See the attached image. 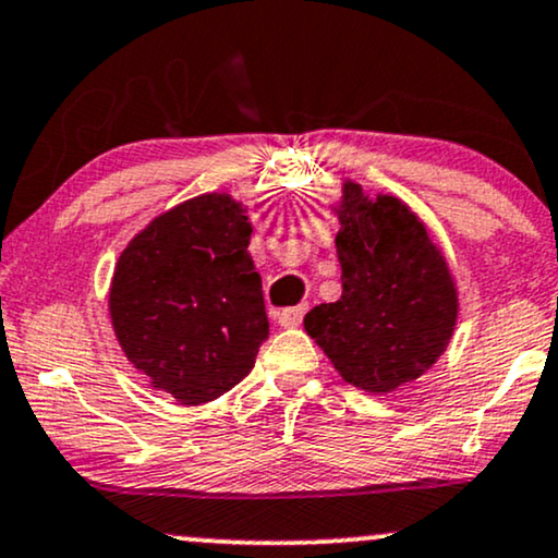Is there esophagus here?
<instances>
[{"label": "esophagus", "instance_id": "esophagus-1", "mask_svg": "<svg viewBox=\"0 0 558 558\" xmlns=\"http://www.w3.org/2000/svg\"><path fill=\"white\" fill-rule=\"evenodd\" d=\"M306 303H299V306H291V308H283V312L278 314V324L280 327H299V324L303 322V314H306Z\"/></svg>", "mask_w": 558, "mask_h": 558}]
</instances>
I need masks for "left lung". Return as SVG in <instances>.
<instances>
[{
    "instance_id": "obj_1",
    "label": "left lung",
    "mask_w": 558,
    "mask_h": 558,
    "mask_svg": "<svg viewBox=\"0 0 558 558\" xmlns=\"http://www.w3.org/2000/svg\"><path fill=\"white\" fill-rule=\"evenodd\" d=\"M337 257L342 295L303 319L348 384L386 393L420 378L448 348L458 295L425 223L391 195L344 182Z\"/></svg>"
}]
</instances>
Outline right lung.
I'll use <instances>...</instances> for the list:
<instances>
[{
	"instance_id": "add662e5",
	"label": "right lung",
	"mask_w": 558,
	"mask_h": 558,
	"mask_svg": "<svg viewBox=\"0 0 558 558\" xmlns=\"http://www.w3.org/2000/svg\"><path fill=\"white\" fill-rule=\"evenodd\" d=\"M250 218L229 195H201L133 236L110 286L125 357L154 389L206 404L255 368L270 335Z\"/></svg>"
}]
</instances>
